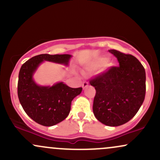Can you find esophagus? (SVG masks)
<instances>
[{
	"label": "esophagus",
	"mask_w": 160,
	"mask_h": 160,
	"mask_svg": "<svg viewBox=\"0 0 160 160\" xmlns=\"http://www.w3.org/2000/svg\"><path fill=\"white\" fill-rule=\"evenodd\" d=\"M88 86H89V82H88L87 81H84L83 82H82V88H83V89H85V88L87 87Z\"/></svg>",
	"instance_id": "obj_1"
}]
</instances>
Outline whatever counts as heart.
Returning <instances> with one entry per match:
<instances>
[{
  "label": "heart",
  "instance_id": "heart-1",
  "mask_svg": "<svg viewBox=\"0 0 160 160\" xmlns=\"http://www.w3.org/2000/svg\"><path fill=\"white\" fill-rule=\"evenodd\" d=\"M108 62V58H100V59H98V61H97L93 65L92 68L95 69H98V68H101L102 67H103V66L105 65L106 63H107Z\"/></svg>",
  "mask_w": 160,
  "mask_h": 160
}]
</instances>
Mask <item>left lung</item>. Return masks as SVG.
<instances>
[{"label": "left lung", "instance_id": "1", "mask_svg": "<svg viewBox=\"0 0 160 160\" xmlns=\"http://www.w3.org/2000/svg\"><path fill=\"white\" fill-rule=\"evenodd\" d=\"M118 60L89 80L94 86L93 113L98 121L108 126H118L132 119L144 102L146 74L143 65L132 55L110 49Z\"/></svg>", "mask_w": 160, "mask_h": 160}]
</instances>
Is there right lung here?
<instances>
[{"label": "right lung", "instance_id": "obj_1", "mask_svg": "<svg viewBox=\"0 0 160 160\" xmlns=\"http://www.w3.org/2000/svg\"><path fill=\"white\" fill-rule=\"evenodd\" d=\"M71 57L68 54H40L28 60L20 68L19 100L27 115L38 124L52 126L65 120L71 111V102L81 93L82 87L71 88L62 82L52 86H40L33 80V74L42 62L68 65Z\"/></svg>", "mask_w": 160, "mask_h": 160}]
</instances>
